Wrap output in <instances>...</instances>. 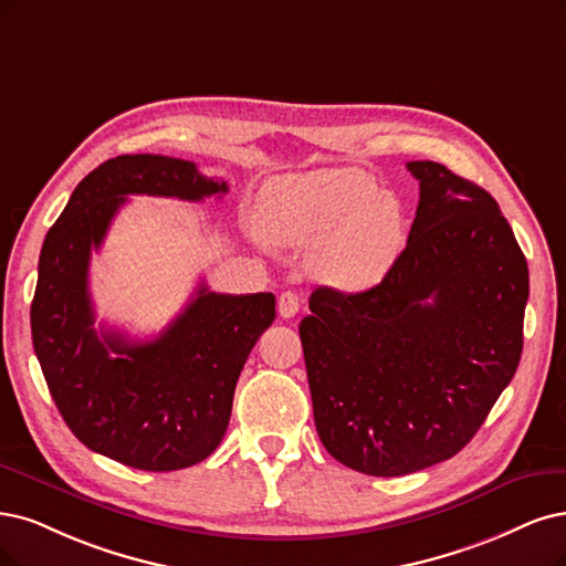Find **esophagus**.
<instances>
[{
	"label": "esophagus",
	"instance_id": "obj_1",
	"mask_svg": "<svg viewBox=\"0 0 566 566\" xmlns=\"http://www.w3.org/2000/svg\"><path fill=\"white\" fill-rule=\"evenodd\" d=\"M298 307H301V298L294 294V291H284V294H280V298H277L280 317H284V319L296 317Z\"/></svg>",
	"mask_w": 566,
	"mask_h": 566
}]
</instances>
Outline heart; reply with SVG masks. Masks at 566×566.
Segmentation results:
<instances>
[{"mask_svg": "<svg viewBox=\"0 0 566 566\" xmlns=\"http://www.w3.org/2000/svg\"><path fill=\"white\" fill-rule=\"evenodd\" d=\"M261 223L280 244H317L310 256L312 275L338 291L378 284L406 242L403 205L357 167L268 181Z\"/></svg>", "mask_w": 566, "mask_h": 566, "instance_id": "heart-1", "label": "heart"}]
</instances>
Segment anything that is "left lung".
<instances>
[{"instance_id":"8db88e82","label":"left lung","mask_w":566,"mask_h":566,"mask_svg":"<svg viewBox=\"0 0 566 566\" xmlns=\"http://www.w3.org/2000/svg\"><path fill=\"white\" fill-rule=\"evenodd\" d=\"M420 205L380 284L312 291L301 326L315 424L340 464L408 475L483 427L522 354L525 254L496 200L433 160L408 163Z\"/></svg>"}]
</instances>
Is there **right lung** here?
Masks as SVG:
<instances>
[{
	"instance_id": "1",
	"label": "right lung",
	"mask_w": 566,
	"mask_h": 566,
	"mask_svg": "<svg viewBox=\"0 0 566 566\" xmlns=\"http://www.w3.org/2000/svg\"><path fill=\"white\" fill-rule=\"evenodd\" d=\"M226 191V181L200 175L191 160L116 156L81 179L41 247L34 354L72 433L125 467L177 471L219 448L240 370L275 322V296L214 294L200 284L158 338L133 343L93 326L91 254L128 196L198 202Z\"/></svg>"
}]
</instances>
